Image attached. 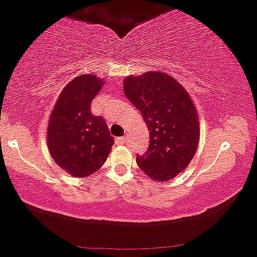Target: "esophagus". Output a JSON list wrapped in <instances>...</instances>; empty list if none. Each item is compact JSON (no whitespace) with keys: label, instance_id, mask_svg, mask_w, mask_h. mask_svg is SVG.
Masks as SVG:
<instances>
[{"label":"esophagus","instance_id":"obj_1","mask_svg":"<svg viewBox=\"0 0 257 257\" xmlns=\"http://www.w3.org/2000/svg\"><path fill=\"white\" fill-rule=\"evenodd\" d=\"M126 142H127V137H126V136L118 137V139H116L117 145H122V143H126Z\"/></svg>","mask_w":257,"mask_h":257}]
</instances>
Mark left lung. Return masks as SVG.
Wrapping results in <instances>:
<instances>
[{
    "label": "left lung",
    "instance_id": "8db88e82",
    "mask_svg": "<svg viewBox=\"0 0 257 257\" xmlns=\"http://www.w3.org/2000/svg\"><path fill=\"white\" fill-rule=\"evenodd\" d=\"M122 84L150 130L148 150L136 159L140 169L154 181L172 180L186 169L200 141L191 96L176 79L159 71L127 76Z\"/></svg>",
    "mask_w": 257,
    "mask_h": 257
}]
</instances>
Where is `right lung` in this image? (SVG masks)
<instances>
[{"label":"right lung","instance_id":"add662e5","mask_svg":"<svg viewBox=\"0 0 257 257\" xmlns=\"http://www.w3.org/2000/svg\"><path fill=\"white\" fill-rule=\"evenodd\" d=\"M104 85L94 73L81 74L60 93L48 123V148L56 164L74 178H87L103 167L114 145L105 121L90 103Z\"/></svg>","mask_w":257,"mask_h":257}]
</instances>
